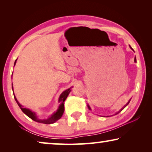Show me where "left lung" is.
<instances>
[{
    "label": "left lung",
    "instance_id": "left-lung-1",
    "mask_svg": "<svg viewBox=\"0 0 152 152\" xmlns=\"http://www.w3.org/2000/svg\"><path fill=\"white\" fill-rule=\"evenodd\" d=\"M129 47H130V48H131V49H132V50H133V51H134V50H133V48H132V47H131V46H130V45H129ZM134 61H135V62H136V61H136V58H135V59H134ZM131 99L129 100V102H127V104H126L125 105V106H124V107H123L122 108V109H120V110H119V111H118V112H117L116 113H115V115H117V114H118V113H120L121 111V110H123V109H125V108L126 107H127V105H128V104H129V102H130V101H131ZM87 106H88V109H89V110H91V107H90V106H89V105H88V104H87Z\"/></svg>",
    "mask_w": 152,
    "mask_h": 152
}]
</instances>
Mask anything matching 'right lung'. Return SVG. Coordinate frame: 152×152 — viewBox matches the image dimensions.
<instances>
[{"instance_id":"add662e5","label":"right lung","mask_w":152,"mask_h":152,"mask_svg":"<svg viewBox=\"0 0 152 152\" xmlns=\"http://www.w3.org/2000/svg\"><path fill=\"white\" fill-rule=\"evenodd\" d=\"M17 60H15V64H14V66H15V64H16L17 62ZM72 88V87H71ZM71 88H68L66 90V91H64L62 93L60 94V97H59L58 99V102H60V105H59L58 107V109H57L56 112H54L53 113L52 115H51L50 117H49L47 119H39V118H38L37 115H36V113L35 112L32 111L31 110H30L29 109H27V108H23L21 104H20L19 101H17L16 96H15V95L14 94V91H13V87H12V91H13V94H14V98L15 99V101H16L17 104L19 105V107H20V109H21V110L23 112L25 115H27V117H29V118H31L32 120L35 121L36 122H38V123H44V124H52V123H54L55 122L57 121L58 120H59L62 116L63 113L64 112V101H65V100L66 99V98L68 97V94H70V92L71 91Z\"/></svg>"}]
</instances>
